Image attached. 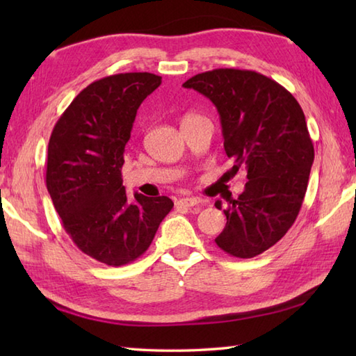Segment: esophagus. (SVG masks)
Instances as JSON below:
<instances>
[{
  "mask_svg": "<svg viewBox=\"0 0 356 356\" xmlns=\"http://www.w3.org/2000/svg\"><path fill=\"white\" fill-rule=\"evenodd\" d=\"M177 203H179V205H182V207L191 208V207L200 205V199H197V197H184V199H180Z\"/></svg>",
  "mask_w": 356,
  "mask_h": 356,
  "instance_id": "34e87169",
  "label": "esophagus"
}]
</instances>
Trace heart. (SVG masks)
<instances>
[{
  "instance_id": "b5f03b06",
  "label": "heart",
  "mask_w": 356,
  "mask_h": 356,
  "mask_svg": "<svg viewBox=\"0 0 356 356\" xmlns=\"http://www.w3.org/2000/svg\"><path fill=\"white\" fill-rule=\"evenodd\" d=\"M190 116H194V115H186V116H185V118H190Z\"/></svg>"
}]
</instances>
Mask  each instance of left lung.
<instances>
[{
  "label": "left lung",
  "mask_w": 356,
  "mask_h": 356,
  "mask_svg": "<svg viewBox=\"0 0 356 356\" xmlns=\"http://www.w3.org/2000/svg\"><path fill=\"white\" fill-rule=\"evenodd\" d=\"M185 88L207 96L220 115L223 147L232 170L248 182L223 209L226 226L217 246L252 259L274 246L297 218L314 163L305 113L278 82L252 70L216 69L188 79ZM222 209V202H216Z\"/></svg>",
  "instance_id": "1"
}]
</instances>
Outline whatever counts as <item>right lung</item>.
Instances as JSON below:
<instances>
[{
  "instance_id": "add662e5",
  "label": "right lung",
  "mask_w": 356,
  "mask_h": 356,
  "mask_svg": "<svg viewBox=\"0 0 356 356\" xmlns=\"http://www.w3.org/2000/svg\"><path fill=\"white\" fill-rule=\"evenodd\" d=\"M153 73H119L74 97L53 128L45 184L73 243L92 259L124 266L147 251L174 203L122 185L125 145L140 104L161 86Z\"/></svg>"
}]
</instances>
